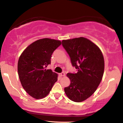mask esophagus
<instances>
[{"label":"esophagus","instance_id":"obj_1","mask_svg":"<svg viewBox=\"0 0 123 123\" xmlns=\"http://www.w3.org/2000/svg\"><path fill=\"white\" fill-rule=\"evenodd\" d=\"M59 75H60L61 77V76H65V74L64 72H62V73H60V74H59Z\"/></svg>","mask_w":123,"mask_h":123}]
</instances>
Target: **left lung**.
<instances>
[{"instance_id": "left-lung-1", "label": "left lung", "mask_w": 123, "mask_h": 123, "mask_svg": "<svg viewBox=\"0 0 123 123\" xmlns=\"http://www.w3.org/2000/svg\"><path fill=\"white\" fill-rule=\"evenodd\" d=\"M62 45L69 55L72 66L76 73H68L70 85L64 89L68 98L80 102L91 96L100 84L105 62L99 48L83 37L62 41Z\"/></svg>"}]
</instances>
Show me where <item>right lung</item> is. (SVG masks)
<instances>
[{"mask_svg": "<svg viewBox=\"0 0 123 123\" xmlns=\"http://www.w3.org/2000/svg\"><path fill=\"white\" fill-rule=\"evenodd\" d=\"M61 44L60 40L39 39L29 45L19 57V80L25 91L34 98L46 97L57 81V74L45 68L50 64L52 53Z\"/></svg>", "mask_w": 123, "mask_h": 123, "instance_id": "right-lung-1", "label": "right lung"}]
</instances>
